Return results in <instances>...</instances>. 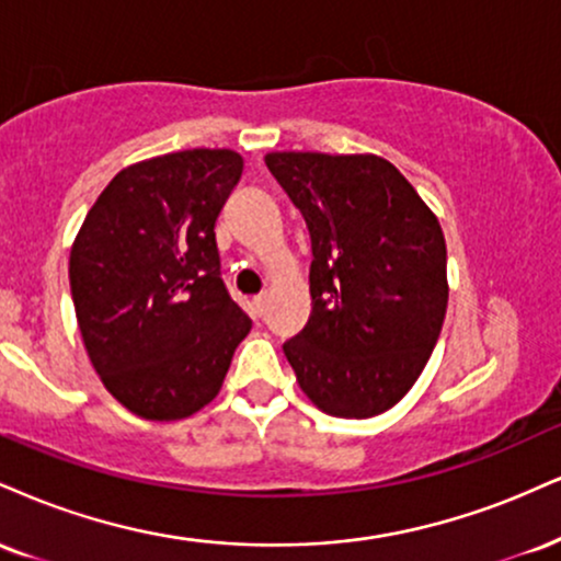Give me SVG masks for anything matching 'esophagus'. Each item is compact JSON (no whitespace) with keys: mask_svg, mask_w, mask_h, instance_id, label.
Masks as SVG:
<instances>
[{"mask_svg":"<svg viewBox=\"0 0 561 561\" xmlns=\"http://www.w3.org/2000/svg\"><path fill=\"white\" fill-rule=\"evenodd\" d=\"M266 295H259V298H253V313L255 316H263V310H266Z\"/></svg>","mask_w":561,"mask_h":561,"instance_id":"1","label":"esophagus"}]
</instances>
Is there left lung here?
<instances>
[{"label":"left lung","mask_w":561,"mask_h":561,"mask_svg":"<svg viewBox=\"0 0 561 561\" xmlns=\"http://www.w3.org/2000/svg\"><path fill=\"white\" fill-rule=\"evenodd\" d=\"M266 167L310 232V319L285 342L302 394L374 417L413 389L447 313L442 225L376 153L272 151Z\"/></svg>","instance_id":"left-lung-1"}]
</instances>
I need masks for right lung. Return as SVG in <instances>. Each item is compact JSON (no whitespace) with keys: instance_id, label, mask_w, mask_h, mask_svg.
Masks as SVG:
<instances>
[{"instance_id":"add662e5","label":"right lung","mask_w":561,"mask_h":561,"mask_svg":"<svg viewBox=\"0 0 561 561\" xmlns=\"http://www.w3.org/2000/svg\"><path fill=\"white\" fill-rule=\"evenodd\" d=\"M242 178L229 148L135 161L85 214L70 251L80 336L106 391L146 421L219 394L253 321L219 276L214 225Z\"/></svg>"}]
</instances>
